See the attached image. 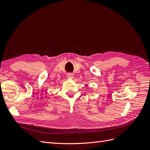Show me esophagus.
<instances>
[{
  "label": "esophagus",
  "mask_w": 150,
  "mask_h": 150,
  "mask_svg": "<svg viewBox=\"0 0 150 150\" xmlns=\"http://www.w3.org/2000/svg\"><path fill=\"white\" fill-rule=\"evenodd\" d=\"M73 74H72V73H69L67 74V78H69V79H72L73 78Z\"/></svg>",
  "instance_id": "obj_1"
}]
</instances>
